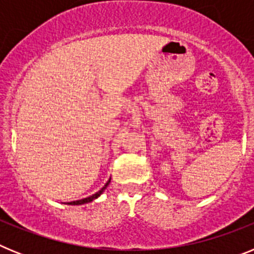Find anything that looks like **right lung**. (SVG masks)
<instances>
[{
	"mask_svg": "<svg viewBox=\"0 0 254 254\" xmlns=\"http://www.w3.org/2000/svg\"><path fill=\"white\" fill-rule=\"evenodd\" d=\"M109 183H111V179H109V181H108L107 183H105V186L102 188V190H98V192H96V193H94L93 196H89V197H86V198H82V199H77V201H72V202H68V203H67V205H84V203L93 202L94 199L98 198V197H99L100 194H102L103 192H104L105 188L108 187V185H109Z\"/></svg>",
	"mask_w": 254,
	"mask_h": 254,
	"instance_id": "obj_1",
	"label": "right lung"
}]
</instances>
